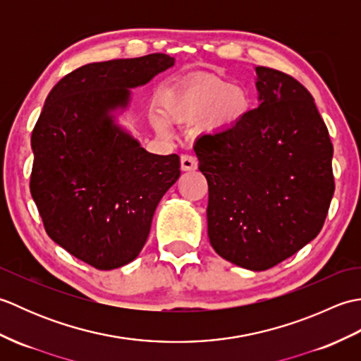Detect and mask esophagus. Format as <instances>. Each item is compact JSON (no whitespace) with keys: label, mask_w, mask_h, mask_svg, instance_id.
Returning <instances> with one entry per match:
<instances>
[{"label":"esophagus","mask_w":361,"mask_h":361,"mask_svg":"<svg viewBox=\"0 0 361 361\" xmlns=\"http://www.w3.org/2000/svg\"><path fill=\"white\" fill-rule=\"evenodd\" d=\"M197 167H198V161L194 155H181L183 171H195Z\"/></svg>","instance_id":"esophagus-1"}]
</instances>
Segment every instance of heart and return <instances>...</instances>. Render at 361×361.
Instances as JSON below:
<instances>
[{
    "instance_id": "obj_1",
    "label": "heart",
    "mask_w": 361,
    "mask_h": 361,
    "mask_svg": "<svg viewBox=\"0 0 361 361\" xmlns=\"http://www.w3.org/2000/svg\"><path fill=\"white\" fill-rule=\"evenodd\" d=\"M167 111L175 119H195L209 114L214 127H229L243 118L250 109L247 91L217 78H206L176 90L167 97ZM159 128L166 130L164 122Z\"/></svg>"
}]
</instances>
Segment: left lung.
<instances>
[{
	"label": "left lung",
	"mask_w": 361,
	"mask_h": 361,
	"mask_svg": "<svg viewBox=\"0 0 361 361\" xmlns=\"http://www.w3.org/2000/svg\"><path fill=\"white\" fill-rule=\"evenodd\" d=\"M260 105L194 150L208 180V235L219 256L264 271L324 225L335 190L334 145L313 97L291 75L256 68Z\"/></svg>",
	"instance_id": "1"
}]
</instances>
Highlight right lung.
I'll use <instances>...</instances> for the list:
<instances>
[{
    "label": "right lung",
    "mask_w": 361,
    "mask_h": 361,
    "mask_svg": "<svg viewBox=\"0 0 361 361\" xmlns=\"http://www.w3.org/2000/svg\"><path fill=\"white\" fill-rule=\"evenodd\" d=\"M167 54L83 65L46 97L32 130L30 194L46 233L97 270L137 257L161 198L180 178V157L142 149L111 111L130 88L173 66Z\"/></svg>",
    "instance_id": "add662e5"
}]
</instances>
